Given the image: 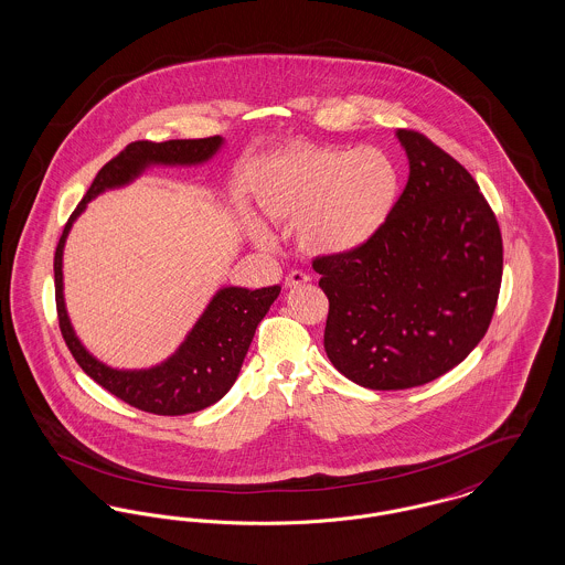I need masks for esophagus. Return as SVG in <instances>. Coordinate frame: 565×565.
Instances as JSON below:
<instances>
[{
    "label": "esophagus",
    "mask_w": 565,
    "mask_h": 565,
    "mask_svg": "<svg viewBox=\"0 0 565 565\" xmlns=\"http://www.w3.org/2000/svg\"><path fill=\"white\" fill-rule=\"evenodd\" d=\"M307 281H311V277L307 275V273H302V270H292L288 277H286V288H298V286H302V284H307Z\"/></svg>",
    "instance_id": "34e87169"
}]
</instances>
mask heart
Segmentation results:
<instances>
[{
    "label": "heart",
    "instance_id": "heart-1",
    "mask_svg": "<svg viewBox=\"0 0 565 565\" xmlns=\"http://www.w3.org/2000/svg\"><path fill=\"white\" fill-rule=\"evenodd\" d=\"M254 194L267 217L292 222L305 254L345 256L385 231L403 194V171L376 146H295L263 164ZM249 235L270 243L258 220L249 222Z\"/></svg>",
    "mask_w": 565,
    "mask_h": 565
}]
</instances>
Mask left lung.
Returning a JSON list of instances; mask_svg holds the SVG:
<instances>
[{
  "label": "left lung",
  "instance_id": "left-lung-1",
  "mask_svg": "<svg viewBox=\"0 0 565 565\" xmlns=\"http://www.w3.org/2000/svg\"><path fill=\"white\" fill-rule=\"evenodd\" d=\"M408 182L385 231L313 269L330 309L323 350L369 390H408L483 339L502 281V235L475 178L428 137L398 129Z\"/></svg>",
  "mask_w": 565,
  "mask_h": 565
}]
</instances>
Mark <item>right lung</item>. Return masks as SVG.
<instances>
[{"label":"right lung","mask_w":565,"mask_h":565,"mask_svg":"<svg viewBox=\"0 0 565 565\" xmlns=\"http://www.w3.org/2000/svg\"><path fill=\"white\" fill-rule=\"evenodd\" d=\"M224 139H171V141H134L116 159H111L93 180L81 205L67 220L54 254V292L61 334L81 364L82 371L97 381L109 394L154 415H186L217 403L237 381L243 358L249 350L254 332L279 286L247 290L239 286L220 288L207 302L201 318L190 328L186 339L161 364L150 369H111L82 345L70 322L63 298V247L74 222L86 210L88 201L106 190L122 189L137 180L146 169L162 167H196L212 161Z\"/></svg>","instance_id":"add662e5"}]
</instances>
